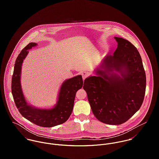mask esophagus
<instances>
[{
  "label": "esophagus",
  "instance_id": "esophagus-1",
  "mask_svg": "<svg viewBox=\"0 0 159 159\" xmlns=\"http://www.w3.org/2000/svg\"><path fill=\"white\" fill-rule=\"evenodd\" d=\"M89 75V73H88L87 71H84L82 73V77H83V80H85Z\"/></svg>",
  "mask_w": 159,
  "mask_h": 159
}]
</instances>
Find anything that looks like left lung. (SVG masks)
Here are the masks:
<instances>
[{"instance_id":"8db88e82","label":"left lung","mask_w":159,"mask_h":159,"mask_svg":"<svg viewBox=\"0 0 159 159\" xmlns=\"http://www.w3.org/2000/svg\"><path fill=\"white\" fill-rule=\"evenodd\" d=\"M117 48L107 56L96 70L97 76L84 81L91 109L102 122L120 125L139 110L143 102L146 78L141 56L136 47L122 38L114 37ZM116 70L120 77L113 73Z\"/></svg>"}]
</instances>
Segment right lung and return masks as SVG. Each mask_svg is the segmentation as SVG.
<instances>
[{
	"mask_svg": "<svg viewBox=\"0 0 159 159\" xmlns=\"http://www.w3.org/2000/svg\"><path fill=\"white\" fill-rule=\"evenodd\" d=\"M37 44L30 43L24 48L15 61L11 79V92L19 112L31 122L43 127H51L62 124L68 120L71 114L76 92L81 89L83 81L81 75L66 80L62 85L57 105L51 110H40L27 104L21 87L20 78L23 60L33 46Z\"/></svg>",
	"mask_w": 159,
	"mask_h": 159,
	"instance_id": "obj_1",
	"label": "right lung"
}]
</instances>
